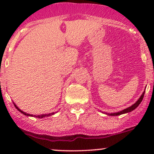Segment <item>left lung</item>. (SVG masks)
<instances>
[{
	"label": "left lung",
	"instance_id": "1",
	"mask_svg": "<svg viewBox=\"0 0 154 154\" xmlns=\"http://www.w3.org/2000/svg\"><path fill=\"white\" fill-rule=\"evenodd\" d=\"M144 94H145V91L143 92V93L142 95H141L140 97V98L137 100V102H136L135 103H134L133 105L131 106L130 107L128 108V109H125L122 110V111H119V112H117V113H114V114H111L110 115H112V116H117V115H120V114H125V113H128V112H130V111H133L134 109H135L136 108L139 106V104L141 103V101H142L143 99V97H144Z\"/></svg>",
	"mask_w": 154,
	"mask_h": 154
}]
</instances>
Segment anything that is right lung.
<instances>
[{
	"label": "right lung",
	"instance_id": "add662e5",
	"mask_svg": "<svg viewBox=\"0 0 154 154\" xmlns=\"http://www.w3.org/2000/svg\"><path fill=\"white\" fill-rule=\"evenodd\" d=\"M14 104L15 107L17 108V109H18V110H19V111H20V112H22V114H24V115H27V116H32V115H29V114H26V113H25V112H24V111H21L20 109H19V108L17 107V106L15 105V103H14ZM54 114V113H51V114H45V115H38V116H37V117H38V118H43V117H45V116H51V115H53V114Z\"/></svg>",
	"mask_w": 154,
	"mask_h": 154
}]
</instances>
